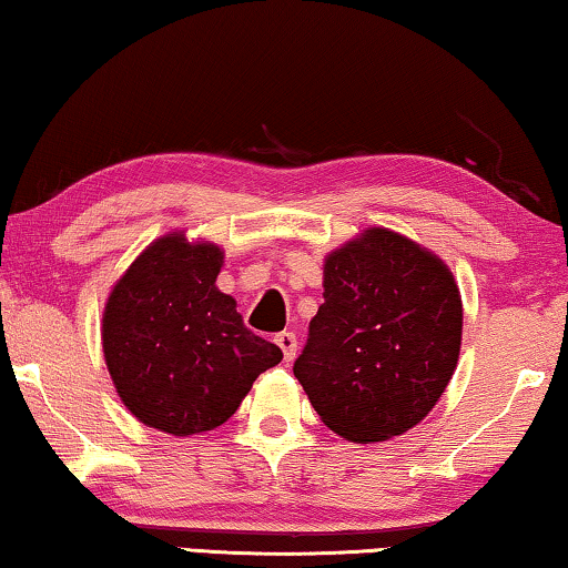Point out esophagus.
<instances>
[{
  "mask_svg": "<svg viewBox=\"0 0 568 568\" xmlns=\"http://www.w3.org/2000/svg\"><path fill=\"white\" fill-rule=\"evenodd\" d=\"M275 344L283 349L285 362H291L295 357V349H298V338H295L293 332H281L275 336Z\"/></svg>",
  "mask_w": 568,
  "mask_h": 568,
  "instance_id": "esophagus-1",
  "label": "esophagus"
}]
</instances>
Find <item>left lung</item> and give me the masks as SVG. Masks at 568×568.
Returning a JSON list of instances; mask_svg holds the SVG:
<instances>
[{
    "mask_svg": "<svg viewBox=\"0 0 568 568\" xmlns=\"http://www.w3.org/2000/svg\"><path fill=\"white\" fill-rule=\"evenodd\" d=\"M462 295L436 255L390 230L332 252L324 303L293 375L349 442H385L428 416L462 346Z\"/></svg>",
    "mask_w": 568,
    "mask_h": 568,
    "instance_id": "1",
    "label": "left lung"
}]
</instances>
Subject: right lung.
<instances>
[{"instance_id": "add662e5", "label": "right lung", "mask_w": 568, "mask_h": 568, "mask_svg": "<svg viewBox=\"0 0 568 568\" xmlns=\"http://www.w3.org/2000/svg\"><path fill=\"white\" fill-rule=\"evenodd\" d=\"M224 255L183 234L152 242L114 285L104 308V359L134 418L173 436L230 420L281 346L244 326L216 287Z\"/></svg>"}]
</instances>
